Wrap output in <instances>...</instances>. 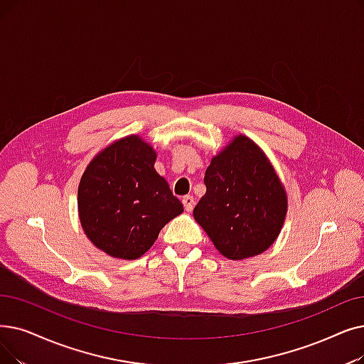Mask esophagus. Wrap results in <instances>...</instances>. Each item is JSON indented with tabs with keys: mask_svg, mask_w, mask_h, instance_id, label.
Wrapping results in <instances>:
<instances>
[{
	"mask_svg": "<svg viewBox=\"0 0 364 364\" xmlns=\"http://www.w3.org/2000/svg\"><path fill=\"white\" fill-rule=\"evenodd\" d=\"M181 202H183V205H184V210H186V211H192V210H193V207H195V199H193V196L186 195V196H183Z\"/></svg>",
	"mask_w": 364,
	"mask_h": 364,
	"instance_id": "obj_1",
	"label": "esophagus"
}]
</instances>
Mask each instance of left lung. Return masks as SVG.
Listing matches in <instances>:
<instances>
[{"label": "left lung", "mask_w": 364, "mask_h": 364, "mask_svg": "<svg viewBox=\"0 0 364 364\" xmlns=\"http://www.w3.org/2000/svg\"><path fill=\"white\" fill-rule=\"evenodd\" d=\"M207 192L193 210L215 248L232 260L269 248L282 228L287 196L263 151L244 135L205 171Z\"/></svg>", "instance_id": "1"}]
</instances>
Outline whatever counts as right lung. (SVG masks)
Returning <instances> with one entry per match:
<instances>
[{
    "label": "right lung",
    "instance_id": "add662e5",
    "mask_svg": "<svg viewBox=\"0 0 364 364\" xmlns=\"http://www.w3.org/2000/svg\"><path fill=\"white\" fill-rule=\"evenodd\" d=\"M154 161L153 147L132 135L102 150L83 173L78 215L92 244L109 256L141 257L168 221L183 213Z\"/></svg>",
    "mask_w": 364,
    "mask_h": 364
}]
</instances>
